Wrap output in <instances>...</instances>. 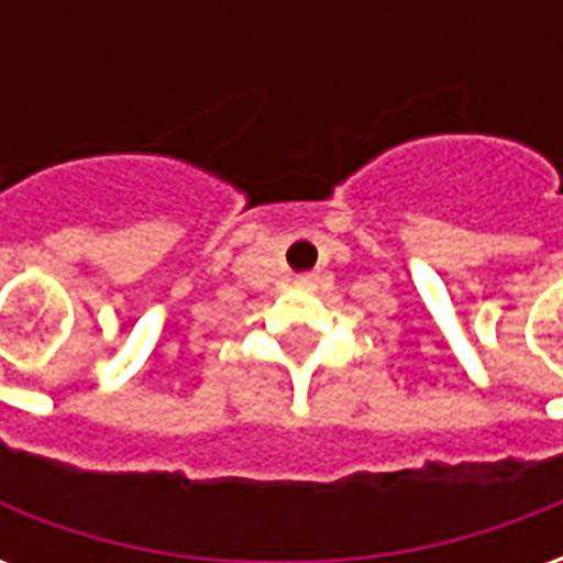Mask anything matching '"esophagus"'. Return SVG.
I'll use <instances>...</instances> for the list:
<instances>
[{"label": "esophagus", "mask_w": 563, "mask_h": 563, "mask_svg": "<svg viewBox=\"0 0 563 563\" xmlns=\"http://www.w3.org/2000/svg\"><path fill=\"white\" fill-rule=\"evenodd\" d=\"M298 283H301V286H313V283H317V274H305Z\"/></svg>", "instance_id": "esophagus-1"}]
</instances>
